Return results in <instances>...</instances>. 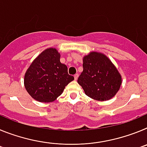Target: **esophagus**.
<instances>
[{
    "instance_id": "1",
    "label": "esophagus",
    "mask_w": 147,
    "mask_h": 147,
    "mask_svg": "<svg viewBox=\"0 0 147 147\" xmlns=\"http://www.w3.org/2000/svg\"><path fill=\"white\" fill-rule=\"evenodd\" d=\"M78 76H79V74H76L74 75V80H77Z\"/></svg>"
}]
</instances>
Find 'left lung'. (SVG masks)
<instances>
[{
	"mask_svg": "<svg viewBox=\"0 0 147 147\" xmlns=\"http://www.w3.org/2000/svg\"><path fill=\"white\" fill-rule=\"evenodd\" d=\"M77 82L88 96L107 101L119 91L121 76L107 56L93 51L83 57V71Z\"/></svg>",
	"mask_w": 147,
	"mask_h": 147,
	"instance_id": "obj_1",
	"label": "left lung"
}]
</instances>
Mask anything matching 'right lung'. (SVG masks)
I'll return each mask as SVG.
<instances>
[{"label":"right lung","mask_w":147,"mask_h":147,"mask_svg":"<svg viewBox=\"0 0 147 147\" xmlns=\"http://www.w3.org/2000/svg\"><path fill=\"white\" fill-rule=\"evenodd\" d=\"M60 54L54 48L43 51L28 68L24 85L29 95L40 102L57 99L74 77L67 74V67L60 62Z\"/></svg>","instance_id":"add662e5"}]
</instances>
